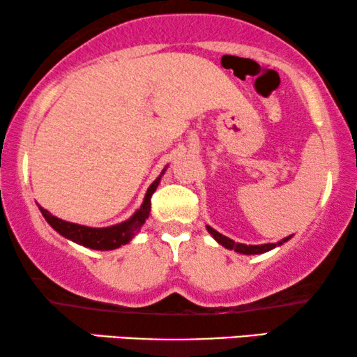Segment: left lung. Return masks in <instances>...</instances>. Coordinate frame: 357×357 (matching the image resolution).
<instances>
[{
  "label": "left lung",
  "mask_w": 357,
  "mask_h": 357,
  "mask_svg": "<svg viewBox=\"0 0 357 357\" xmlns=\"http://www.w3.org/2000/svg\"><path fill=\"white\" fill-rule=\"evenodd\" d=\"M206 229H208V232L211 234V237H213L214 241H216L218 243H221V245L226 247L227 250H234V252H237V253H242V255H260V253H266V252L273 250V248H276V247L282 245V243H286V242L289 241V238L292 237V236H287V237L282 238V241L276 242V243H261V245H247V243L234 242L232 238H229V237H226V236H222V234H219L218 231H214V229H213L211 226H206Z\"/></svg>",
  "instance_id": "obj_1"
}]
</instances>
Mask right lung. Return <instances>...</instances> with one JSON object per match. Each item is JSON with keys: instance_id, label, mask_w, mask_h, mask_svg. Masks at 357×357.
I'll use <instances>...</instances> for the list:
<instances>
[{"instance_id": "right-lung-1", "label": "right lung", "mask_w": 357, "mask_h": 357, "mask_svg": "<svg viewBox=\"0 0 357 357\" xmlns=\"http://www.w3.org/2000/svg\"><path fill=\"white\" fill-rule=\"evenodd\" d=\"M165 170H167V165L162 169L159 177L149 185L148 192L144 195L143 204H141L126 221H121L109 227H89L82 226V224L63 221V219L53 216L50 211L43 209L40 204H37V206L40 209L42 216L45 218V221L50 224L60 236L68 238V241L79 243V245L86 248H92V250H115V248H119L121 245H126V243L139 232V229L143 227L146 219L149 218L151 197H153L155 188L159 187L160 177H162Z\"/></svg>"}]
</instances>
